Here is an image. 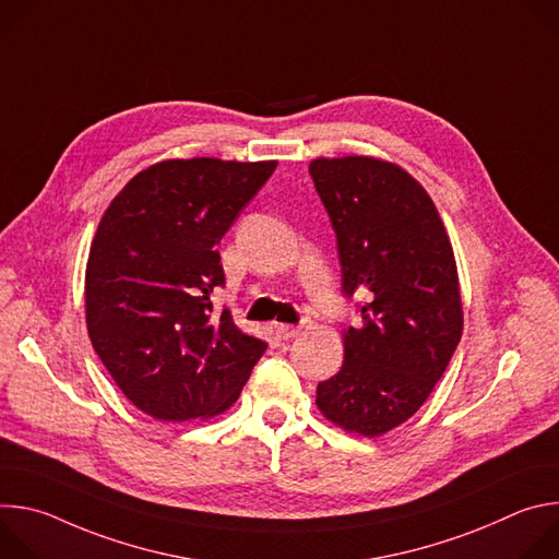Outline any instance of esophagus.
Returning a JSON list of instances; mask_svg holds the SVG:
<instances>
[{"label":"esophagus","instance_id":"esophagus-1","mask_svg":"<svg viewBox=\"0 0 559 559\" xmlns=\"http://www.w3.org/2000/svg\"><path fill=\"white\" fill-rule=\"evenodd\" d=\"M305 328H307L305 321H302L300 325H278V328H276V334H278V338L289 341V338H296L298 334H302Z\"/></svg>","mask_w":559,"mask_h":559}]
</instances>
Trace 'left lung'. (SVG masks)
I'll use <instances>...</instances> for the list:
<instances>
[{"mask_svg": "<svg viewBox=\"0 0 559 559\" xmlns=\"http://www.w3.org/2000/svg\"><path fill=\"white\" fill-rule=\"evenodd\" d=\"M309 175L336 231L343 294L362 298V325L345 332L343 367L318 382L316 405L373 438L423 407L460 343L455 259L433 201L403 168L343 156L316 158Z\"/></svg>", "mask_w": 559, "mask_h": 559, "instance_id": "1", "label": "left lung"}]
</instances>
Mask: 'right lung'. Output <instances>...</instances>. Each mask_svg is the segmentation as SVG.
<instances>
[{"instance_id":"obj_1","label":"right lung","mask_w":559,"mask_h":559,"mask_svg":"<svg viewBox=\"0 0 559 559\" xmlns=\"http://www.w3.org/2000/svg\"><path fill=\"white\" fill-rule=\"evenodd\" d=\"M274 168L175 158L139 173L106 210L86 267L88 336L143 414H223L265 354L210 296L225 285L218 241Z\"/></svg>"}]
</instances>
